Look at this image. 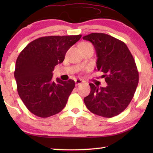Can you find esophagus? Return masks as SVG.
Masks as SVG:
<instances>
[{
    "instance_id": "esophagus-1",
    "label": "esophagus",
    "mask_w": 153,
    "mask_h": 153,
    "mask_svg": "<svg viewBox=\"0 0 153 153\" xmlns=\"http://www.w3.org/2000/svg\"><path fill=\"white\" fill-rule=\"evenodd\" d=\"M83 83V81L82 80V79H76V80H75V83H76V85H80Z\"/></svg>"
}]
</instances>
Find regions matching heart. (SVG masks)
<instances>
[{"instance_id":"1","label":"heart","mask_w":153,"mask_h":153,"mask_svg":"<svg viewBox=\"0 0 153 153\" xmlns=\"http://www.w3.org/2000/svg\"><path fill=\"white\" fill-rule=\"evenodd\" d=\"M81 45H84V46H86V45H91V44L88 43V42H83V43L81 44Z\"/></svg>"}]
</instances>
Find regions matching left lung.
<instances>
[{"instance_id": "8db88e82", "label": "left lung", "mask_w": 153, "mask_h": 153, "mask_svg": "<svg viewBox=\"0 0 153 153\" xmlns=\"http://www.w3.org/2000/svg\"><path fill=\"white\" fill-rule=\"evenodd\" d=\"M97 53V70L104 73L106 87L89 83L91 93L83 99L90 111L112 118L120 114L132 100L139 83L135 60L128 47L120 39L104 33H93L83 37Z\"/></svg>"}]
</instances>
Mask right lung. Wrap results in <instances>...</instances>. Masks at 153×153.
<instances>
[{"label": "right lung", "mask_w": 153, "mask_h": 153, "mask_svg": "<svg viewBox=\"0 0 153 153\" xmlns=\"http://www.w3.org/2000/svg\"><path fill=\"white\" fill-rule=\"evenodd\" d=\"M81 35L41 37L28 44L16 61L14 78L19 95L35 116L47 118L65 106L74 81L52 80L56 65L63 62L68 50Z\"/></svg>", "instance_id": "1"}]
</instances>
